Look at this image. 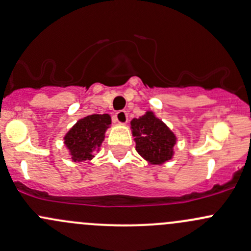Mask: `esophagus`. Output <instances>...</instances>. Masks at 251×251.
<instances>
[{
	"label": "esophagus",
	"mask_w": 251,
	"mask_h": 251,
	"mask_svg": "<svg viewBox=\"0 0 251 251\" xmlns=\"http://www.w3.org/2000/svg\"><path fill=\"white\" fill-rule=\"evenodd\" d=\"M126 121H128V114L125 110H120V111L116 112L115 115V122L120 123V125H126Z\"/></svg>",
	"instance_id": "34e87169"
}]
</instances>
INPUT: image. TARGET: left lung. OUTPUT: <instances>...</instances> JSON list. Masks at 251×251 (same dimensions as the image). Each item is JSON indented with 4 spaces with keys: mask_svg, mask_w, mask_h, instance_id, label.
<instances>
[{
    "mask_svg": "<svg viewBox=\"0 0 251 251\" xmlns=\"http://www.w3.org/2000/svg\"><path fill=\"white\" fill-rule=\"evenodd\" d=\"M136 151L151 164H163L171 159L176 136L159 118L148 111L131 121Z\"/></svg>",
    "mask_w": 251,
    "mask_h": 251,
    "instance_id": "8db88e82",
    "label": "left lung"
}]
</instances>
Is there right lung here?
I'll return each instance as SVG.
<instances>
[{
    "mask_svg": "<svg viewBox=\"0 0 251 251\" xmlns=\"http://www.w3.org/2000/svg\"><path fill=\"white\" fill-rule=\"evenodd\" d=\"M111 125L109 115H91L77 121L64 136V144L71 151L74 161H85L92 159V152L100 147L105 137V131Z\"/></svg>",
    "mask_w": 251,
    "mask_h": 251,
    "instance_id": "add662e5",
    "label": "right lung"
}]
</instances>
